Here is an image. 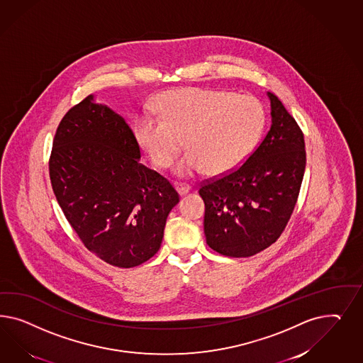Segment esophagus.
<instances>
[{
    "instance_id": "esophagus-1",
    "label": "esophagus",
    "mask_w": 363,
    "mask_h": 363,
    "mask_svg": "<svg viewBox=\"0 0 363 363\" xmlns=\"http://www.w3.org/2000/svg\"><path fill=\"white\" fill-rule=\"evenodd\" d=\"M176 189L177 191L179 193V196H185V194H187V193L191 190V186L185 185V184H177Z\"/></svg>"
}]
</instances>
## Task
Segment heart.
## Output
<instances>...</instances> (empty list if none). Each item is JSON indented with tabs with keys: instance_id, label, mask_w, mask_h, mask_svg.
<instances>
[{
	"instance_id": "obj_1",
	"label": "heart",
	"mask_w": 363,
	"mask_h": 363,
	"mask_svg": "<svg viewBox=\"0 0 363 363\" xmlns=\"http://www.w3.org/2000/svg\"><path fill=\"white\" fill-rule=\"evenodd\" d=\"M161 118L145 114L134 135L154 165L166 169L185 146L177 176H197L206 169L220 176L235 170L253 154L264 128L262 102L250 94L187 88L164 93L155 102Z\"/></svg>"
}]
</instances>
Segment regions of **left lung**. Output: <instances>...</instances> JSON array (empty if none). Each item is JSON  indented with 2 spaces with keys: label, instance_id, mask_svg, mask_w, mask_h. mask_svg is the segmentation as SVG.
Masks as SVG:
<instances>
[{
  "label": "left lung",
  "instance_id": "8db88e82",
  "mask_svg": "<svg viewBox=\"0 0 363 363\" xmlns=\"http://www.w3.org/2000/svg\"><path fill=\"white\" fill-rule=\"evenodd\" d=\"M272 126L240 167L205 179L203 230L217 253L242 258L259 253L285 230L306 167L303 133L273 93Z\"/></svg>",
  "mask_w": 363,
  "mask_h": 363
}]
</instances>
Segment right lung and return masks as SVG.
<instances>
[{"instance_id":"1","label":"right lung","mask_w":363,"mask_h":363,"mask_svg":"<svg viewBox=\"0 0 363 363\" xmlns=\"http://www.w3.org/2000/svg\"><path fill=\"white\" fill-rule=\"evenodd\" d=\"M135 135L121 116L88 96L60 122L49 158L57 202L85 247L117 267L160 250L176 189L140 162Z\"/></svg>"}]
</instances>
